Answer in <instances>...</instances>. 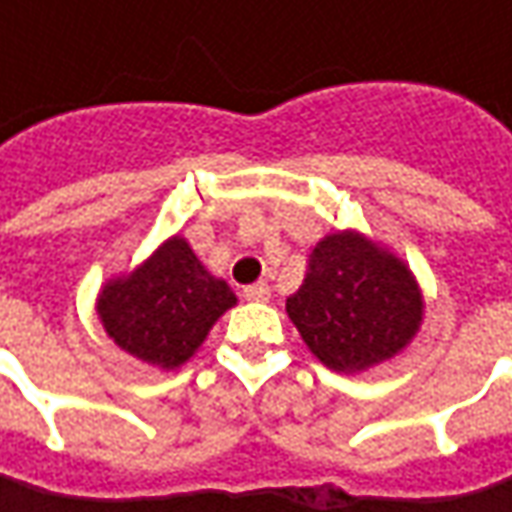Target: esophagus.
I'll return each mask as SVG.
<instances>
[{
  "label": "esophagus",
  "instance_id": "esophagus-1",
  "mask_svg": "<svg viewBox=\"0 0 512 512\" xmlns=\"http://www.w3.org/2000/svg\"><path fill=\"white\" fill-rule=\"evenodd\" d=\"M242 296H245L247 302H267L270 299V287H267V282H256V285H247L242 290Z\"/></svg>",
  "mask_w": 512,
  "mask_h": 512
}]
</instances>
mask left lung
<instances>
[{"label":"left lung","mask_w":512,"mask_h":512,"mask_svg":"<svg viewBox=\"0 0 512 512\" xmlns=\"http://www.w3.org/2000/svg\"><path fill=\"white\" fill-rule=\"evenodd\" d=\"M287 316L313 356L356 373L396 356L422 322V293L396 256L359 233H333L313 247Z\"/></svg>","instance_id":"1"}]
</instances>
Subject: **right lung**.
I'll use <instances>...</instances> for the list:
<instances>
[{
    "label": "right lung",
    "instance_id": "1",
    "mask_svg": "<svg viewBox=\"0 0 512 512\" xmlns=\"http://www.w3.org/2000/svg\"><path fill=\"white\" fill-rule=\"evenodd\" d=\"M233 305L227 282L213 279L185 239L173 236L136 273L108 282L99 296V319L130 356L173 370Z\"/></svg>",
    "mask_w": 512,
    "mask_h": 512
}]
</instances>
